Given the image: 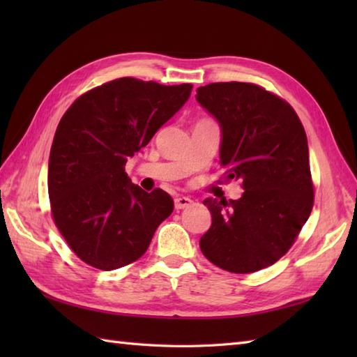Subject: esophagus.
Masks as SVG:
<instances>
[{
	"mask_svg": "<svg viewBox=\"0 0 357 357\" xmlns=\"http://www.w3.org/2000/svg\"><path fill=\"white\" fill-rule=\"evenodd\" d=\"M193 201L190 198H185V196H178V198H174V208L176 210H183L187 208L188 206H192Z\"/></svg>",
	"mask_w": 357,
	"mask_h": 357,
	"instance_id": "obj_1",
	"label": "esophagus"
}]
</instances>
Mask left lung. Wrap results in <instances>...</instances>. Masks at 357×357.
<instances>
[{
	"instance_id": "8db88e82",
	"label": "left lung",
	"mask_w": 357,
	"mask_h": 357,
	"mask_svg": "<svg viewBox=\"0 0 357 357\" xmlns=\"http://www.w3.org/2000/svg\"><path fill=\"white\" fill-rule=\"evenodd\" d=\"M196 101L221 127L219 162L241 179L236 201L207 198L211 225L204 256L230 273H253L280 259L313 208L307 135L288 102L250 82H213Z\"/></svg>"
}]
</instances>
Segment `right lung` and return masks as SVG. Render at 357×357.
Wrapping results in <instances>:
<instances>
[{
	"label": "right lung",
	"mask_w": 357,
	"mask_h": 357,
	"mask_svg": "<svg viewBox=\"0 0 357 357\" xmlns=\"http://www.w3.org/2000/svg\"><path fill=\"white\" fill-rule=\"evenodd\" d=\"M192 84L119 78L64 113L49 156V198L59 233L81 261L116 270L147 252L173 211L161 188L132 184L124 165L187 102Z\"/></svg>",
	"instance_id": "1"
}]
</instances>
